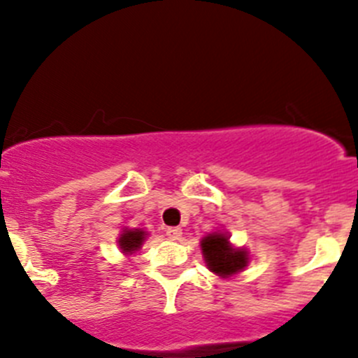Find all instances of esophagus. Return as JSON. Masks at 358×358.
Segmentation results:
<instances>
[{
    "label": "esophagus",
    "instance_id": "esophagus-1",
    "mask_svg": "<svg viewBox=\"0 0 358 358\" xmlns=\"http://www.w3.org/2000/svg\"><path fill=\"white\" fill-rule=\"evenodd\" d=\"M182 235V229L181 227H166V236L170 240H179Z\"/></svg>",
    "mask_w": 358,
    "mask_h": 358
}]
</instances>
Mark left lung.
<instances>
[{"instance_id":"obj_1","label":"left lung","mask_w":358,"mask_h":358,"mask_svg":"<svg viewBox=\"0 0 358 358\" xmlns=\"http://www.w3.org/2000/svg\"><path fill=\"white\" fill-rule=\"evenodd\" d=\"M202 255L208 267L218 276H231L242 271L248 264L245 251H235L224 235H210L202 238Z\"/></svg>"}]
</instances>
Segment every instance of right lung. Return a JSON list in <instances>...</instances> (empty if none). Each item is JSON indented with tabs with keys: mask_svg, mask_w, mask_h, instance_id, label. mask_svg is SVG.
<instances>
[{
	"mask_svg": "<svg viewBox=\"0 0 358 358\" xmlns=\"http://www.w3.org/2000/svg\"><path fill=\"white\" fill-rule=\"evenodd\" d=\"M143 238L145 233L140 229L123 231V235L120 236V248L123 249V252H132L136 251V249H140Z\"/></svg>",
	"mask_w": 358,
	"mask_h": 358,
	"instance_id": "1",
	"label": "right lung"
}]
</instances>
